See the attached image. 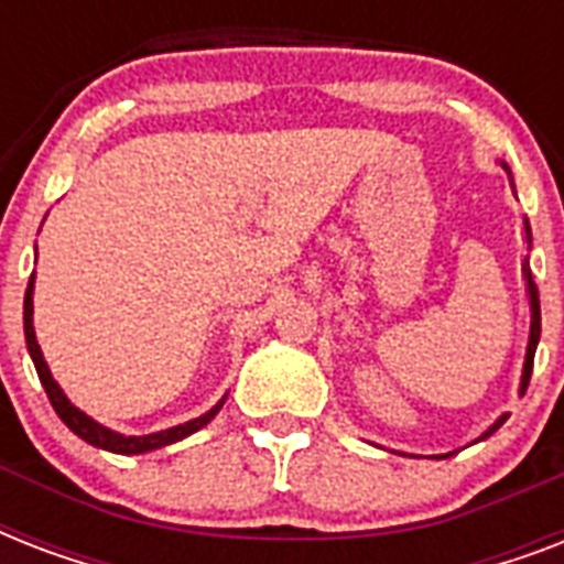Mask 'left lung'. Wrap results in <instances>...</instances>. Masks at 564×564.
<instances>
[{"instance_id": "obj_1", "label": "left lung", "mask_w": 564, "mask_h": 564, "mask_svg": "<svg viewBox=\"0 0 564 564\" xmlns=\"http://www.w3.org/2000/svg\"><path fill=\"white\" fill-rule=\"evenodd\" d=\"M507 170V166H503ZM509 172V170H507ZM527 234H530V228H527ZM524 274H527V286H530V307H533V325H530V345H527V362H524V377H521V392H527V386H530V375H533V357H535V345H539V336H542V307H539V286H535L533 281V272H530V265H524ZM507 421V415H500L495 424H491L486 433H482V438L491 436L495 430L500 427Z\"/></svg>"}]
</instances>
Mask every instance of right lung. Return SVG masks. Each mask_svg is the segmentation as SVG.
<instances>
[{"mask_svg":"<svg viewBox=\"0 0 564 564\" xmlns=\"http://www.w3.org/2000/svg\"><path fill=\"white\" fill-rule=\"evenodd\" d=\"M31 286H34V274H31L29 290H25V304H22L25 343H29L31 360H34V369H37L40 383H43V389H46L48 401H52V406H55V412L61 415V421H64L66 427L73 430L75 436H82L84 442H90V445H96V447H105V451H113V454H145V451L172 445V442H181V438L189 436V433H195V430H202L204 424H207V421H210L213 415L221 410L225 398H221V401L216 403L210 412H204L202 419H193V421H187V424H178V427H172V430H161V433H152V436H122V433H113V430L96 424L90 415H84L82 410H75L73 403L66 401V394L61 392V386H57L55 380H52V375H48L46 360H43V354H40L37 339H34V325H31Z\"/></svg>","mask_w":564,"mask_h":564,"instance_id":"right-lung-1","label":"right lung"}]
</instances>
